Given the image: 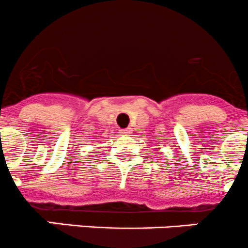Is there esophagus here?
I'll list each match as a JSON object with an SVG mask.
<instances>
[{"mask_svg":"<svg viewBox=\"0 0 248 248\" xmlns=\"http://www.w3.org/2000/svg\"><path fill=\"white\" fill-rule=\"evenodd\" d=\"M132 132V130H131V127H127V129H123V130H121V134H123V135H130Z\"/></svg>","mask_w":248,"mask_h":248,"instance_id":"34e87169","label":"esophagus"}]
</instances>
